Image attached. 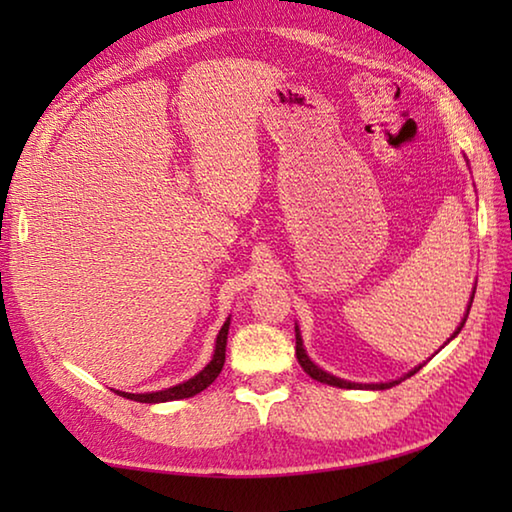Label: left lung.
<instances>
[{
    "label": "left lung",
    "instance_id": "left-lung-1",
    "mask_svg": "<svg viewBox=\"0 0 512 512\" xmlns=\"http://www.w3.org/2000/svg\"><path fill=\"white\" fill-rule=\"evenodd\" d=\"M472 298H474V296H472ZM470 307H472V305H467V314H470ZM465 320H467V316L463 318V323L458 325V329H456V332H454V336H456L458 332H461L463 325H465ZM454 336H452V339H454ZM296 357H298V363H300V366H302V370H305L311 379H316V381H323V384H329V386H339V388H379V391H384V388H393L395 384H400V381H404L406 377L415 375V372H418V370L422 368V366H418V368H415V370H411L409 375H404L402 379L388 381V384H352V381L339 379V377L329 375V372H325V370H320V368L316 366V363L307 357L305 348H302V339H300V332H298V327H296Z\"/></svg>",
    "mask_w": 512,
    "mask_h": 512
}]
</instances>
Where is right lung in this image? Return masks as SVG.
Instances as JSON below:
<instances>
[{
	"label": "right lung",
	"instance_id": "add662e5",
	"mask_svg": "<svg viewBox=\"0 0 512 512\" xmlns=\"http://www.w3.org/2000/svg\"><path fill=\"white\" fill-rule=\"evenodd\" d=\"M228 329H230V318L225 320L219 336H216V350H214V357L212 361L207 363V366L198 372L196 377H192L185 384H178V386H171L167 391H158V393H121L117 391L121 397H126V400H133V402H144V404H155V402H171V400H185V397H194L196 393L205 391L207 386L212 384V381L219 377V372L225 363V343H228Z\"/></svg>",
	"mask_w": 512,
	"mask_h": 512
}]
</instances>
